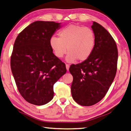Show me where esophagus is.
Listing matches in <instances>:
<instances>
[{
  "instance_id": "34e87169",
  "label": "esophagus",
  "mask_w": 131,
  "mask_h": 131,
  "mask_svg": "<svg viewBox=\"0 0 131 131\" xmlns=\"http://www.w3.org/2000/svg\"><path fill=\"white\" fill-rule=\"evenodd\" d=\"M66 69H67V71L69 70V68H70V65H69V64H66Z\"/></svg>"
}]
</instances>
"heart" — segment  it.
<instances>
[{
    "instance_id": "obj_1",
    "label": "heart",
    "mask_w": 131,
    "mask_h": 131,
    "mask_svg": "<svg viewBox=\"0 0 131 131\" xmlns=\"http://www.w3.org/2000/svg\"><path fill=\"white\" fill-rule=\"evenodd\" d=\"M95 35L92 29L71 25L59 32V37H52L49 43L55 56L59 59L68 51L66 60L72 63L77 59L83 61L89 59L95 48Z\"/></svg>"
}]
</instances>
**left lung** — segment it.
<instances>
[{
    "instance_id": "1",
    "label": "left lung",
    "mask_w": 131,
    "mask_h": 131,
    "mask_svg": "<svg viewBox=\"0 0 131 131\" xmlns=\"http://www.w3.org/2000/svg\"><path fill=\"white\" fill-rule=\"evenodd\" d=\"M95 45L89 58L72 64L73 99L82 106H91L104 98L116 76L118 50L115 41L104 27L95 22L91 26Z\"/></svg>"
}]
</instances>
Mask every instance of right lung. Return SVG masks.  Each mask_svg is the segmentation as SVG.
I'll return each mask as SVG.
<instances>
[{
  "mask_svg": "<svg viewBox=\"0 0 131 131\" xmlns=\"http://www.w3.org/2000/svg\"><path fill=\"white\" fill-rule=\"evenodd\" d=\"M60 24L36 21L18 34L11 56V68L20 95L27 102L43 105L53 97V85L67 69L53 53L50 39Z\"/></svg>",
  "mask_w": 131,
  "mask_h": 131,
  "instance_id": "right-lung-1",
  "label": "right lung"
}]
</instances>
